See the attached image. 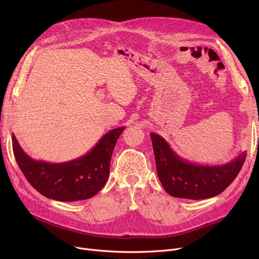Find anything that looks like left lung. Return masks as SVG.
I'll list each match as a JSON object with an SVG mask.
<instances>
[{
  "label": "left lung",
  "mask_w": 259,
  "mask_h": 259,
  "mask_svg": "<svg viewBox=\"0 0 259 259\" xmlns=\"http://www.w3.org/2000/svg\"><path fill=\"white\" fill-rule=\"evenodd\" d=\"M157 176L173 197L205 199L221 194L239 173L247 154L241 152L222 165H198L182 158L164 138L151 133Z\"/></svg>",
  "instance_id": "8db88e82"
}]
</instances>
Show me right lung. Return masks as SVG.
I'll use <instances>...</instances> for the list:
<instances>
[{"label":"right lung","mask_w":259,"mask_h":259,"mask_svg":"<svg viewBox=\"0 0 259 259\" xmlns=\"http://www.w3.org/2000/svg\"><path fill=\"white\" fill-rule=\"evenodd\" d=\"M125 127L107 132L89 152L66 162L35 160L24 152L15 134L12 148L18 165L29 184L42 195L59 201L88 199L106 185L112 152Z\"/></svg>","instance_id":"right-lung-1"}]
</instances>
